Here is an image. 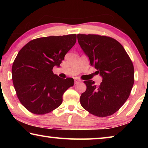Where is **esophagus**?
I'll use <instances>...</instances> for the list:
<instances>
[{
  "mask_svg": "<svg viewBox=\"0 0 148 148\" xmlns=\"http://www.w3.org/2000/svg\"><path fill=\"white\" fill-rule=\"evenodd\" d=\"M81 82V80H80L79 78H77V77H75V78H74V83H75V84L79 83V82Z\"/></svg>",
  "mask_w": 148,
  "mask_h": 148,
  "instance_id": "34e87169",
  "label": "esophagus"
}]
</instances>
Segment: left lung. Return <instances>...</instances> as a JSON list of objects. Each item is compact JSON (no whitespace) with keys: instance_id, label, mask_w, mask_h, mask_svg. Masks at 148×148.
<instances>
[{"instance_id":"left-lung-1","label":"left lung","mask_w":148,"mask_h":148,"mask_svg":"<svg viewBox=\"0 0 148 148\" xmlns=\"http://www.w3.org/2000/svg\"><path fill=\"white\" fill-rule=\"evenodd\" d=\"M77 38L90 64L102 78L99 86L92 80L84 82L87 89L81 95L80 104L94 116H111L123 105L131 93L134 84L132 62L122 45L114 38L81 34Z\"/></svg>"}]
</instances>
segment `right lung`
<instances>
[{
    "mask_svg": "<svg viewBox=\"0 0 148 148\" xmlns=\"http://www.w3.org/2000/svg\"><path fill=\"white\" fill-rule=\"evenodd\" d=\"M76 42V34L34 39L19 51L12 65L17 96L31 113L43 115L62 104V95L74 86V79H62L52 69L60 64Z\"/></svg>",
    "mask_w": 148,
    "mask_h": 148,
    "instance_id": "right-lung-1",
    "label": "right lung"
}]
</instances>
